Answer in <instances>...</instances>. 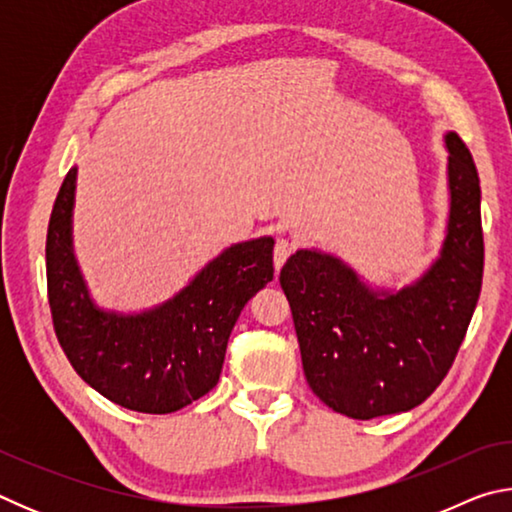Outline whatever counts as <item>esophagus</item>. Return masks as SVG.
Segmentation results:
<instances>
[{"mask_svg":"<svg viewBox=\"0 0 512 512\" xmlns=\"http://www.w3.org/2000/svg\"><path fill=\"white\" fill-rule=\"evenodd\" d=\"M293 250H296V244L289 239H277L275 241V248H273V264H275V271H280L284 266V262L291 257Z\"/></svg>","mask_w":512,"mask_h":512,"instance_id":"34e87169","label":"esophagus"}]
</instances>
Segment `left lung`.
<instances>
[{"mask_svg":"<svg viewBox=\"0 0 512 512\" xmlns=\"http://www.w3.org/2000/svg\"><path fill=\"white\" fill-rule=\"evenodd\" d=\"M443 255L420 282L384 300L339 259L298 250L280 271L311 391L357 420L411 411L436 391L465 339L483 280L481 187L456 133Z\"/></svg>","mask_w":512,"mask_h":512,"instance_id":"1","label":"left lung"}]
</instances>
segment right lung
Returning a JSON list of instances; mask_svg holds the SVG:
<instances>
[{"instance_id":"right-lung-1","label":"right lung","mask_w":512,"mask_h":512,"mask_svg":"<svg viewBox=\"0 0 512 512\" xmlns=\"http://www.w3.org/2000/svg\"><path fill=\"white\" fill-rule=\"evenodd\" d=\"M74 187L76 169H69L47 230V300L60 348L85 384L124 409H183L216 386L241 309L273 280V239L228 248L149 314H103L74 264Z\"/></svg>"}]
</instances>
